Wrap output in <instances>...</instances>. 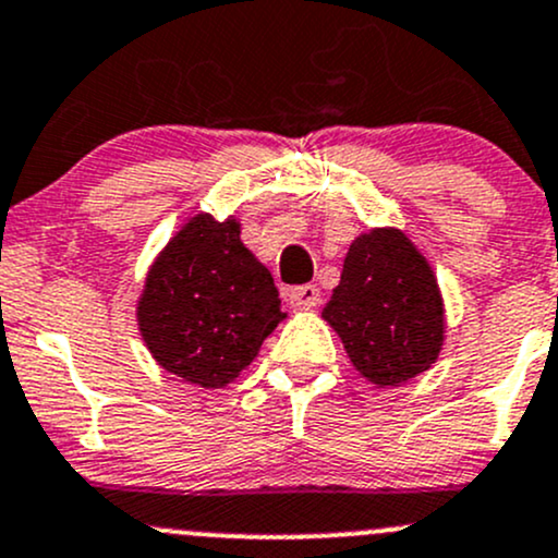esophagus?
<instances>
[{
  "mask_svg": "<svg viewBox=\"0 0 558 558\" xmlns=\"http://www.w3.org/2000/svg\"><path fill=\"white\" fill-rule=\"evenodd\" d=\"M289 302L293 310H312L320 302V289L317 286H296L289 291Z\"/></svg>",
  "mask_w": 558,
  "mask_h": 558,
  "instance_id": "obj_1",
  "label": "esophagus"
}]
</instances>
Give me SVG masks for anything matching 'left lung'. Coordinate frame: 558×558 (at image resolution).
Here are the masks:
<instances>
[{"instance_id": "1", "label": "left lung", "mask_w": 558, "mask_h": 558, "mask_svg": "<svg viewBox=\"0 0 558 558\" xmlns=\"http://www.w3.org/2000/svg\"><path fill=\"white\" fill-rule=\"evenodd\" d=\"M323 320L354 371L378 389L426 373L448 333L437 275L400 228H371L354 238Z\"/></svg>"}]
</instances>
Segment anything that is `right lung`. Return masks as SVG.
<instances>
[{"instance_id": "1", "label": "right lung", "mask_w": 558, "mask_h": 558, "mask_svg": "<svg viewBox=\"0 0 558 558\" xmlns=\"http://www.w3.org/2000/svg\"><path fill=\"white\" fill-rule=\"evenodd\" d=\"M286 317L269 269L243 246L235 214L187 217L156 254L137 296L150 357L201 389L235 381Z\"/></svg>"}]
</instances>
